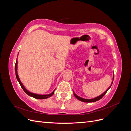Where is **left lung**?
Masks as SVG:
<instances>
[{
	"label": "left lung",
	"instance_id": "obj_1",
	"mask_svg": "<svg viewBox=\"0 0 131 131\" xmlns=\"http://www.w3.org/2000/svg\"><path fill=\"white\" fill-rule=\"evenodd\" d=\"M114 75H113V80H114ZM113 81L112 82V84H111V85H110V87H108V88L107 89V90L104 93H103L102 94H101V95L99 96H98V97H96V98L92 99H83V98H82V97H79L78 96H77V94H76L74 92V94L75 97L76 98H77L78 100H80V101H81L85 102H96V101H98V100H99L100 99H101V98H102L103 97H104V96L105 95V94L106 93V92H107V91L108 90V89H109V88L111 87V86H112V84H113Z\"/></svg>",
	"mask_w": 131,
	"mask_h": 131
}]
</instances>
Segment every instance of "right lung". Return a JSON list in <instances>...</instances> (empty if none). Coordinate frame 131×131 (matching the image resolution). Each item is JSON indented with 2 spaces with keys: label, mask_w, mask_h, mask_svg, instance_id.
<instances>
[{
  "label": "right lung",
  "mask_w": 131,
  "mask_h": 131,
  "mask_svg": "<svg viewBox=\"0 0 131 131\" xmlns=\"http://www.w3.org/2000/svg\"><path fill=\"white\" fill-rule=\"evenodd\" d=\"M15 73H16V78L17 79L18 82H19V84H20L21 87H22V88L23 89V90L25 92L27 95H29V96H31L32 97H34L35 99H47L48 97H51L52 95H53V94L54 93V91H53V92H52L51 93L48 94H44V95H41V94H35V93H33L30 92L29 91H27L26 89L25 88V87L24 86V85L23 84V83H21L20 79H19V78L18 75L17 74V58L16 62V64H15Z\"/></svg>",
  "instance_id": "add662e5"
}]
</instances>
